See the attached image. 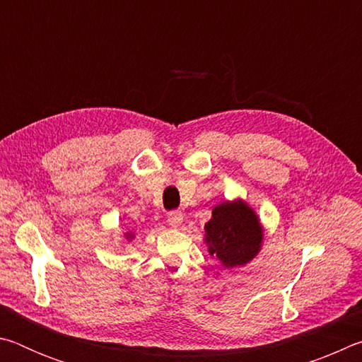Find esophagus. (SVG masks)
<instances>
[{"label":"esophagus","mask_w":362,"mask_h":362,"mask_svg":"<svg viewBox=\"0 0 362 362\" xmlns=\"http://www.w3.org/2000/svg\"><path fill=\"white\" fill-rule=\"evenodd\" d=\"M168 222L170 226H174V228H179L183 222V214L180 211H173L169 212L168 216Z\"/></svg>","instance_id":"1"}]
</instances>
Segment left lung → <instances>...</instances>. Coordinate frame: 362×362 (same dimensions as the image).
Returning <instances> with one entry per match:
<instances>
[{
  "instance_id": "8db88e82",
  "label": "left lung",
  "mask_w": 362,
  "mask_h": 362,
  "mask_svg": "<svg viewBox=\"0 0 362 362\" xmlns=\"http://www.w3.org/2000/svg\"><path fill=\"white\" fill-rule=\"evenodd\" d=\"M204 243L226 269L244 267L262 249L260 218L244 199L225 201L214 207L211 220L204 225Z\"/></svg>"
}]
</instances>
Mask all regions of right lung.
Instances as JSON below:
<instances>
[{"instance_id": "1", "label": "right lung", "mask_w": 362, "mask_h": 362, "mask_svg": "<svg viewBox=\"0 0 362 362\" xmlns=\"http://www.w3.org/2000/svg\"><path fill=\"white\" fill-rule=\"evenodd\" d=\"M124 238H126L127 241H131L132 238H134V235H132V233H124Z\"/></svg>"}]
</instances>
